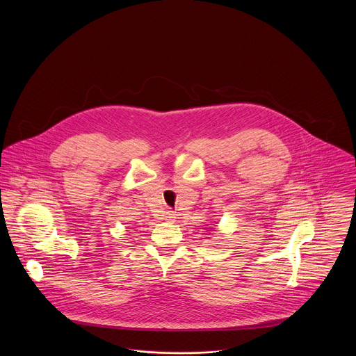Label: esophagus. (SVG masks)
Listing matches in <instances>:
<instances>
[{
    "label": "esophagus",
    "instance_id": "34e87169",
    "mask_svg": "<svg viewBox=\"0 0 356 356\" xmlns=\"http://www.w3.org/2000/svg\"><path fill=\"white\" fill-rule=\"evenodd\" d=\"M175 218H176V214H175V211H172V210H168V211H166V220H168V221H175Z\"/></svg>",
    "mask_w": 356,
    "mask_h": 356
}]
</instances>
